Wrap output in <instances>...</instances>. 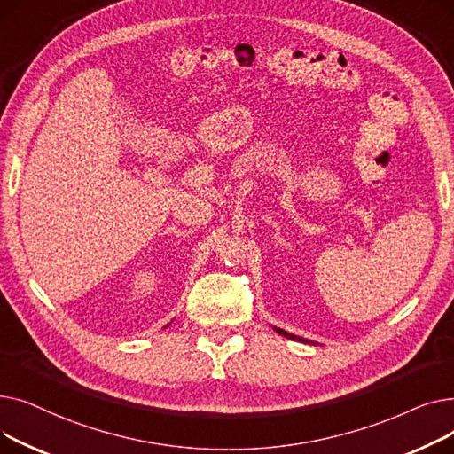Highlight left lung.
I'll return each instance as SVG.
<instances>
[{
	"label": "left lung",
	"mask_w": 454,
	"mask_h": 454,
	"mask_svg": "<svg viewBox=\"0 0 454 454\" xmlns=\"http://www.w3.org/2000/svg\"><path fill=\"white\" fill-rule=\"evenodd\" d=\"M274 331H276V333H279V335H283V337H287V339H291V340H298V342H303V344H315L313 340H307V339H303V337L293 335V333H289V331H285V329H281V327H274Z\"/></svg>",
	"instance_id": "obj_1"
}]
</instances>
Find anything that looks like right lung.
I'll return each instance as SVG.
<instances>
[{
	"label": "right lung",
	"instance_id": "1",
	"mask_svg": "<svg viewBox=\"0 0 454 454\" xmlns=\"http://www.w3.org/2000/svg\"><path fill=\"white\" fill-rule=\"evenodd\" d=\"M167 325H169V324H167Z\"/></svg>",
	"mask_w": 454,
	"mask_h": 454
}]
</instances>
